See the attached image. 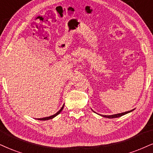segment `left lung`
<instances>
[{"label":"left lung","mask_w":153,"mask_h":153,"mask_svg":"<svg viewBox=\"0 0 153 153\" xmlns=\"http://www.w3.org/2000/svg\"><path fill=\"white\" fill-rule=\"evenodd\" d=\"M133 110H134V109H133V110L129 111H126V112L121 113V114H114V115H110V116H103V115H101V116H103V117H105V118H118V117H120V116H123V115L128 114V113L131 112V111H133Z\"/></svg>","instance_id":"1"}]
</instances>
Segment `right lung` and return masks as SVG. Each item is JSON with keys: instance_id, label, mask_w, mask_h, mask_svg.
I'll return each mask as SVG.
<instances>
[{"instance_id": "1", "label": "right lung", "mask_w": 153, "mask_h": 153, "mask_svg": "<svg viewBox=\"0 0 153 153\" xmlns=\"http://www.w3.org/2000/svg\"><path fill=\"white\" fill-rule=\"evenodd\" d=\"M64 105H65V104H64ZM64 105H63V106H62V108H61V109H60V110H59V111H58L57 113H56L55 114L52 115V116H49V117H45V118H38V119H37V120H50V119H52V118H54V117L57 116L58 114H60V112H61V111H62V109H63V108H64Z\"/></svg>"}]
</instances>
